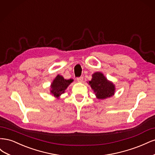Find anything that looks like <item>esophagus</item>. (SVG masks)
I'll return each mask as SVG.
<instances>
[{
	"instance_id": "34e87169",
	"label": "esophagus",
	"mask_w": 155,
	"mask_h": 155,
	"mask_svg": "<svg viewBox=\"0 0 155 155\" xmlns=\"http://www.w3.org/2000/svg\"><path fill=\"white\" fill-rule=\"evenodd\" d=\"M83 80V78L82 76L77 78V81H78V82H82Z\"/></svg>"
}]
</instances>
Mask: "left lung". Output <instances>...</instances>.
Here are the masks:
<instances>
[{
    "mask_svg": "<svg viewBox=\"0 0 155 155\" xmlns=\"http://www.w3.org/2000/svg\"><path fill=\"white\" fill-rule=\"evenodd\" d=\"M88 83L99 99H105L114 94L115 88L113 83L108 81L101 72L94 74Z\"/></svg>",
    "mask_w": 155,
    "mask_h": 155,
    "instance_id": "left-lung-1",
    "label": "left lung"
}]
</instances>
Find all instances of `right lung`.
<instances>
[{
	"label": "right lung",
	"instance_id": "obj_1",
	"mask_svg": "<svg viewBox=\"0 0 155 155\" xmlns=\"http://www.w3.org/2000/svg\"><path fill=\"white\" fill-rule=\"evenodd\" d=\"M73 81L72 79H65L61 76H58L55 78L51 85V93L54 96L58 97L64 92L65 89Z\"/></svg>",
	"mask_w": 155,
	"mask_h": 155
}]
</instances>
